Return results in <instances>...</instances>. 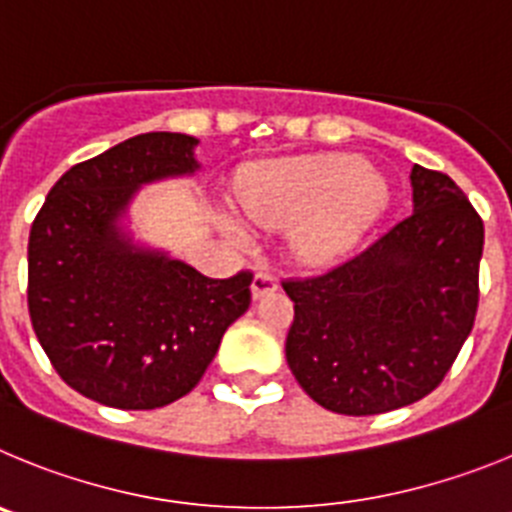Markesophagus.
I'll return each instance as SVG.
<instances>
[{"instance_id":"1","label":"esophagus","mask_w":512,"mask_h":512,"mask_svg":"<svg viewBox=\"0 0 512 512\" xmlns=\"http://www.w3.org/2000/svg\"><path fill=\"white\" fill-rule=\"evenodd\" d=\"M252 298H262L267 296V293H273V290H278V278H275L273 273H267V270H260V273H255V278H252Z\"/></svg>"}]
</instances>
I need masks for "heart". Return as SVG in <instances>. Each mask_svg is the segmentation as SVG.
<instances>
[{
	"instance_id": "obj_1",
	"label": "heart",
	"mask_w": 512,
	"mask_h": 512,
	"mask_svg": "<svg viewBox=\"0 0 512 512\" xmlns=\"http://www.w3.org/2000/svg\"><path fill=\"white\" fill-rule=\"evenodd\" d=\"M239 206L265 227H298L293 245L301 260H339L352 250L362 229L385 204V183L375 170L352 155H321L257 170L239 186ZM229 234L242 237L234 222Z\"/></svg>"
}]
</instances>
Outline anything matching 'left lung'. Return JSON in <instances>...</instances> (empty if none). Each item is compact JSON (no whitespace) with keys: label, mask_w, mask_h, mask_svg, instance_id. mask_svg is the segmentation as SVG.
<instances>
[{"label":"left lung","mask_w":512,"mask_h":512,"mask_svg":"<svg viewBox=\"0 0 512 512\" xmlns=\"http://www.w3.org/2000/svg\"><path fill=\"white\" fill-rule=\"evenodd\" d=\"M413 214L365 252L311 278L293 301L285 359L326 411L375 416L428 395L474 326L485 227L462 188L413 165Z\"/></svg>","instance_id":"8db88e82"}]
</instances>
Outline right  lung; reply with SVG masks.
I'll list each match as a JSON object with an SVG mask.
<instances>
[{"mask_svg": "<svg viewBox=\"0 0 512 512\" xmlns=\"http://www.w3.org/2000/svg\"><path fill=\"white\" fill-rule=\"evenodd\" d=\"M196 145L181 132L119 142L66 170L32 222V329L63 382L109 408L153 411L191 393L250 308V270L206 278L132 245L119 224L140 186L199 170Z\"/></svg>", "mask_w": 512, "mask_h": 512, "instance_id": "right-lung-1", "label": "right lung"}]
</instances>
